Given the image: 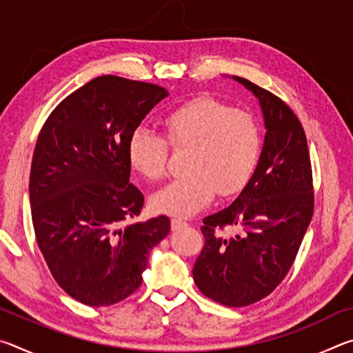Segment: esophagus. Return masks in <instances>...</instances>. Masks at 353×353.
I'll use <instances>...</instances> for the list:
<instances>
[{
    "label": "esophagus",
    "instance_id": "34e87169",
    "mask_svg": "<svg viewBox=\"0 0 353 353\" xmlns=\"http://www.w3.org/2000/svg\"><path fill=\"white\" fill-rule=\"evenodd\" d=\"M185 225H187V221H183L181 218H172L171 219V229L172 230H177V229H181V227H185Z\"/></svg>",
    "mask_w": 353,
    "mask_h": 353
}]
</instances>
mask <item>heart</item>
<instances>
[{
    "instance_id": "b5f03b06",
    "label": "heart",
    "mask_w": 353,
    "mask_h": 353,
    "mask_svg": "<svg viewBox=\"0 0 353 353\" xmlns=\"http://www.w3.org/2000/svg\"><path fill=\"white\" fill-rule=\"evenodd\" d=\"M162 137L137 129L129 135L128 160L149 182L165 176L170 145L188 149V174L170 182L152 198L155 212L176 218L190 216L210 204L214 194L230 198L248 187L261 154V132L252 113L232 109L208 97L193 98L162 118Z\"/></svg>"
}]
</instances>
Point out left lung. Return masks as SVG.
<instances>
[{"instance_id": "1", "label": "left lung", "mask_w": 353, "mask_h": 353, "mask_svg": "<svg viewBox=\"0 0 353 353\" xmlns=\"http://www.w3.org/2000/svg\"><path fill=\"white\" fill-rule=\"evenodd\" d=\"M260 101L265 145L256 171L224 210L204 218L205 244L193 279L202 294L225 307H248L282 283L313 216L314 193L305 130L291 107L266 88L235 76ZM234 225L241 232L225 239Z\"/></svg>"}]
</instances>
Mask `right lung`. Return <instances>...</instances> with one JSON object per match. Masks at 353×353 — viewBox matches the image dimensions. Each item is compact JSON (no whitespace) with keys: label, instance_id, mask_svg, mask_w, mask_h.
<instances>
[{"label":"right lung","instance_id":"obj_1","mask_svg":"<svg viewBox=\"0 0 353 353\" xmlns=\"http://www.w3.org/2000/svg\"><path fill=\"white\" fill-rule=\"evenodd\" d=\"M163 87L94 77L68 94L35 143L29 199L35 240L59 286L90 307H109L140 288L149 250L170 234L159 216L134 223L143 202L129 182V135Z\"/></svg>","mask_w":353,"mask_h":353}]
</instances>
